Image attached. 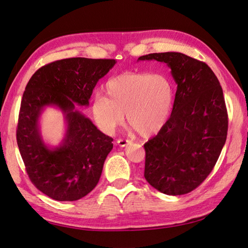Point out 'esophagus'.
Returning a JSON list of instances; mask_svg holds the SVG:
<instances>
[{"mask_svg": "<svg viewBox=\"0 0 248 248\" xmlns=\"http://www.w3.org/2000/svg\"><path fill=\"white\" fill-rule=\"evenodd\" d=\"M116 143L119 145V147H122V148H124V147H126V145L128 144H130L131 143V140H128V139H118V140H116Z\"/></svg>", "mask_w": 248, "mask_h": 248, "instance_id": "esophagus-1", "label": "esophagus"}]
</instances>
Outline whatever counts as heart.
I'll return each mask as SVG.
<instances>
[{
  "instance_id": "b5f03b06",
  "label": "heart",
  "mask_w": 248,
  "mask_h": 248,
  "mask_svg": "<svg viewBox=\"0 0 248 248\" xmlns=\"http://www.w3.org/2000/svg\"><path fill=\"white\" fill-rule=\"evenodd\" d=\"M106 97L96 95L92 115L100 130L112 134L124 122L138 134L148 137L163 129L172 114L175 90L162 72H125L106 85Z\"/></svg>"
}]
</instances>
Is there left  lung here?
I'll return each instance as SVG.
<instances>
[{
  "instance_id": "8db88e82",
  "label": "left lung",
  "mask_w": 248,
  "mask_h": 248,
  "mask_svg": "<svg viewBox=\"0 0 248 248\" xmlns=\"http://www.w3.org/2000/svg\"><path fill=\"white\" fill-rule=\"evenodd\" d=\"M138 61L167 63L177 85L167 124L144 143V178L166 195L187 194L205 180L225 144L223 91L205 62L183 53H151Z\"/></svg>"
}]
</instances>
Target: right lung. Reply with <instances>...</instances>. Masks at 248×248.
<instances>
[{
  "mask_svg": "<svg viewBox=\"0 0 248 248\" xmlns=\"http://www.w3.org/2000/svg\"><path fill=\"white\" fill-rule=\"evenodd\" d=\"M115 63V60H61L40 68L28 81L18 115L17 147L30 180L50 198L75 201L97 186L113 139L76 105L89 106L93 89ZM48 106L59 108L65 119V134L55 147L43 141L40 132V116Z\"/></svg>",
  "mask_w": 248,
  "mask_h": 248,
  "instance_id": "add662e5",
  "label": "right lung"
}]
</instances>
